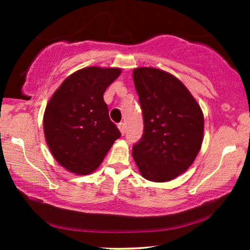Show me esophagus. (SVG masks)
Returning a JSON list of instances; mask_svg holds the SVG:
<instances>
[{
  "label": "esophagus",
  "instance_id": "1",
  "mask_svg": "<svg viewBox=\"0 0 250 250\" xmlns=\"http://www.w3.org/2000/svg\"><path fill=\"white\" fill-rule=\"evenodd\" d=\"M118 128H119V131H121V133L123 135L125 134V132H126V126H125V123H123V122H121V123H118Z\"/></svg>",
  "mask_w": 250,
  "mask_h": 250
}]
</instances>
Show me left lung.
<instances>
[{
  "label": "left lung",
  "mask_w": 250,
  "mask_h": 250,
  "mask_svg": "<svg viewBox=\"0 0 250 250\" xmlns=\"http://www.w3.org/2000/svg\"><path fill=\"white\" fill-rule=\"evenodd\" d=\"M145 129L133 146V158L145 179L167 182L186 172L199 152L204 115L175 76L157 68L133 70Z\"/></svg>",
  "instance_id": "obj_1"
}]
</instances>
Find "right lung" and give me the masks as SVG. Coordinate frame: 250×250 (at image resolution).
<instances>
[{"mask_svg":"<svg viewBox=\"0 0 250 250\" xmlns=\"http://www.w3.org/2000/svg\"><path fill=\"white\" fill-rule=\"evenodd\" d=\"M121 71L83 68L63 81L46 105L43 118L46 143L57 162L71 173L93 172L121 138L104 100V91Z\"/></svg>","mask_w":250,"mask_h":250,"instance_id":"1","label":"right lung"}]
</instances>
